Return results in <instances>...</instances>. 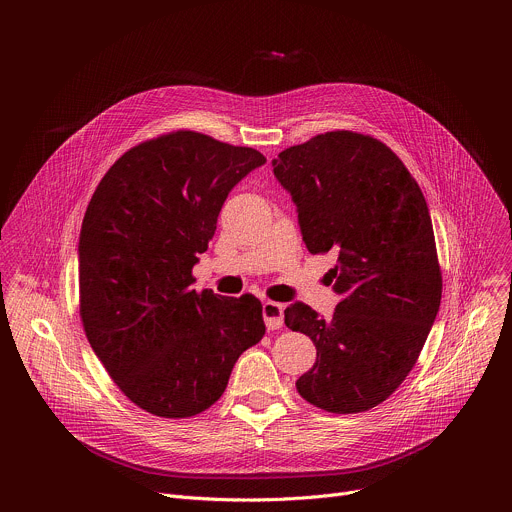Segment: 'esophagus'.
<instances>
[{"mask_svg": "<svg viewBox=\"0 0 512 512\" xmlns=\"http://www.w3.org/2000/svg\"><path fill=\"white\" fill-rule=\"evenodd\" d=\"M283 306L275 302H265L263 304V320L267 330H279L283 326Z\"/></svg>", "mask_w": 512, "mask_h": 512, "instance_id": "34e87169", "label": "esophagus"}]
</instances>
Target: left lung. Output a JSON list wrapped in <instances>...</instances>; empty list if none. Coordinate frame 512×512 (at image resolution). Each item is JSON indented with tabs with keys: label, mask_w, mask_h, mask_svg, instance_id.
Instances as JSON below:
<instances>
[{
	"label": "left lung",
	"mask_w": 512,
	"mask_h": 512,
	"mask_svg": "<svg viewBox=\"0 0 512 512\" xmlns=\"http://www.w3.org/2000/svg\"><path fill=\"white\" fill-rule=\"evenodd\" d=\"M271 164L308 251L338 255L328 273L334 316L302 302L285 310V326L316 344L298 393L328 413L369 411L411 373L442 302L423 192L383 141L346 129L291 145Z\"/></svg>",
	"instance_id": "8db88e82"
}]
</instances>
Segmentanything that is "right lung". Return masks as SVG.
Here are the masks:
<instances>
[{"instance_id":"1","label":"right lung","mask_w":512,"mask_h":512,"mask_svg":"<svg viewBox=\"0 0 512 512\" xmlns=\"http://www.w3.org/2000/svg\"><path fill=\"white\" fill-rule=\"evenodd\" d=\"M263 164L253 148L170 131L127 150L87 206L81 322L109 377L143 411L168 419L206 411L265 334L255 296L192 289L196 255L229 192Z\"/></svg>"}]
</instances>
